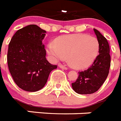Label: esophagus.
I'll use <instances>...</instances> for the list:
<instances>
[{"instance_id":"1","label":"esophagus","mask_w":121,"mask_h":121,"mask_svg":"<svg viewBox=\"0 0 121 121\" xmlns=\"http://www.w3.org/2000/svg\"><path fill=\"white\" fill-rule=\"evenodd\" d=\"M59 66L60 68L62 69H65V70H67V68L66 67L64 66V65H59Z\"/></svg>"}]
</instances>
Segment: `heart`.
<instances>
[{"instance_id":"1","label":"heart","mask_w":121,"mask_h":121,"mask_svg":"<svg viewBox=\"0 0 121 121\" xmlns=\"http://www.w3.org/2000/svg\"><path fill=\"white\" fill-rule=\"evenodd\" d=\"M99 50L97 39L84 34H74L60 37L54 42H49L47 52L52 62L64 60L67 56L73 68L82 69L93 63Z\"/></svg>"}]
</instances>
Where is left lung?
Listing matches in <instances>:
<instances>
[{"label":"left lung","instance_id":"obj_1","mask_svg":"<svg viewBox=\"0 0 121 121\" xmlns=\"http://www.w3.org/2000/svg\"><path fill=\"white\" fill-rule=\"evenodd\" d=\"M94 31L99 42V54L90 67L79 72V77L72 83V89L80 94H90L97 91L108 77L111 66L109 45L97 30Z\"/></svg>","mask_w":121,"mask_h":121}]
</instances>
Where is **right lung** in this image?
<instances>
[{"mask_svg": "<svg viewBox=\"0 0 121 121\" xmlns=\"http://www.w3.org/2000/svg\"><path fill=\"white\" fill-rule=\"evenodd\" d=\"M46 31L32 24L18 30L9 44L7 64L15 84L28 92L44 87L57 65L48 62L42 40Z\"/></svg>", "mask_w": 121, "mask_h": 121, "instance_id": "1", "label": "right lung"}]
</instances>
